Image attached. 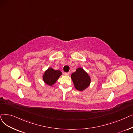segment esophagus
<instances>
[{"mask_svg":"<svg viewBox=\"0 0 133 133\" xmlns=\"http://www.w3.org/2000/svg\"><path fill=\"white\" fill-rule=\"evenodd\" d=\"M64 74L65 75V76H68V75L70 74V73H69V72H65V73H64Z\"/></svg>","mask_w":133,"mask_h":133,"instance_id":"1","label":"esophagus"}]
</instances>
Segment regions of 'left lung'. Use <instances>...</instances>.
I'll list each match as a JSON object with an SVG mask.
<instances>
[{"label":"left lung","mask_w":133,"mask_h":133,"mask_svg":"<svg viewBox=\"0 0 133 133\" xmlns=\"http://www.w3.org/2000/svg\"><path fill=\"white\" fill-rule=\"evenodd\" d=\"M71 78L75 88L80 91L88 88L91 83L90 76L82 68H78L76 72L72 73Z\"/></svg>","instance_id":"1"}]
</instances>
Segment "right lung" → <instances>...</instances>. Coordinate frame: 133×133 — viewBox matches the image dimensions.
<instances>
[{"label": "right lung", "instance_id": "obj_1", "mask_svg": "<svg viewBox=\"0 0 133 133\" xmlns=\"http://www.w3.org/2000/svg\"><path fill=\"white\" fill-rule=\"evenodd\" d=\"M62 73L59 70H55L52 68H48L43 76V82L49 86L54 84L57 79L61 76Z\"/></svg>", "mask_w": 133, "mask_h": 133}]
</instances>
